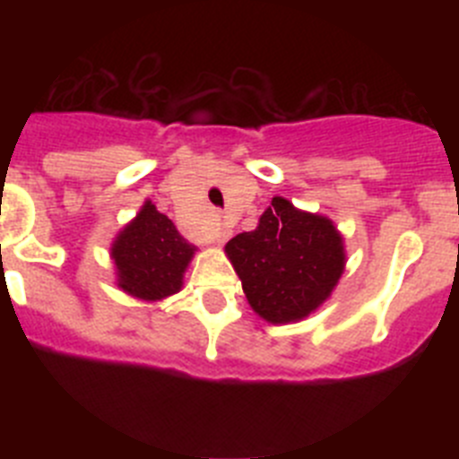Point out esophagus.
Masks as SVG:
<instances>
[{
  "label": "esophagus",
  "mask_w": 459,
  "mask_h": 459,
  "mask_svg": "<svg viewBox=\"0 0 459 459\" xmlns=\"http://www.w3.org/2000/svg\"><path fill=\"white\" fill-rule=\"evenodd\" d=\"M230 227H225V225H221V222H218L216 225V230H213V241L218 243V246H221V243H225L227 238H230Z\"/></svg>",
  "instance_id": "1"
}]
</instances>
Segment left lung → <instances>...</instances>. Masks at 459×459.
Instances as JSON below:
<instances>
[{"mask_svg":"<svg viewBox=\"0 0 459 459\" xmlns=\"http://www.w3.org/2000/svg\"><path fill=\"white\" fill-rule=\"evenodd\" d=\"M250 307L269 324L310 317L338 287L347 264L344 238L322 213L275 195L253 232L225 246Z\"/></svg>","mask_w":459,"mask_h":459,"instance_id":"obj_1","label":"left lung"}]
</instances>
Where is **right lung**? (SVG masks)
Instances as JSON below:
<instances>
[{
    "label": "right lung",
    "mask_w": 459,
    "mask_h": 459,
    "mask_svg": "<svg viewBox=\"0 0 459 459\" xmlns=\"http://www.w3.org/2000/svg\"><path fill=\"white\" fill-rule=\"evenodd\" d=\"M117 287L137 301L156 303L181 291L184 275L195 257L174 222L152 200L126 222L109 246Z\"/></svg>",
    "instance_id": "add662e5"
}]
</instances>
